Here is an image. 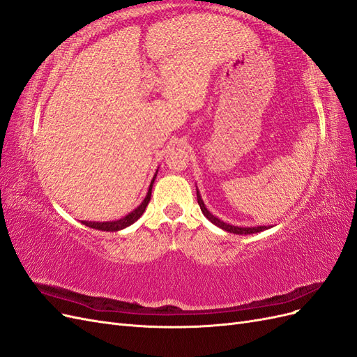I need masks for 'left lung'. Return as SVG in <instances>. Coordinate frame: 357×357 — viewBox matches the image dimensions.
I'll list each match as a JSON object with an SVG mask.
<instances>
[{
  "instance_id": "obj_1",
  "label": "left lung",
  "mask_w": 357,
  "mask_h": 357,
  "mask_svg": "<svg viewBox=\"0 0 357 357\" xmlns=\"http://www.w3.org/2000/svg\"><path fill=\"white\" fill-rule=\"evenodd\" d=\"M197 197H198V204L201 207V211H202L205 218H207L213 225L218 226V228H220L226 232H231V234H235V235H250V234H257V232H262L265 229L271 228V226H235V225H231V223H226V222L220 220L219 218H215V215L207 207H205V204L201 198V193H199L198 188H197Z\"/></svg>"
}]
</instances>
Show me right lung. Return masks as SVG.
<instances>
[{
  "label": "right lung",
  "mask_w": 357,
  "mask_h": 357,
  "mask_svg": "<svg viewBox=\"0 0 357 357\" xmlns=\"http://www.w3.org/2000/svg\"><path fill=\"white\" fill-rule=\"evenodd\" d=\"M158 176V169H156V174L153 176L152 181H150V186L147 190V195L143 199V202L138 205L135 210H132L131 213H128L123 218L117 219V220H110V222H89V220H82L83 225L88 226V228H93V229H98V231H109V232H116V231H121L128 228V226H131L134 222H137L139 218H142L143 213L146 211L147 204L150 201V197H152V188H153V183L155 178Z\"/></svg>",
  "instance_id": "1"
}]
</instances>
